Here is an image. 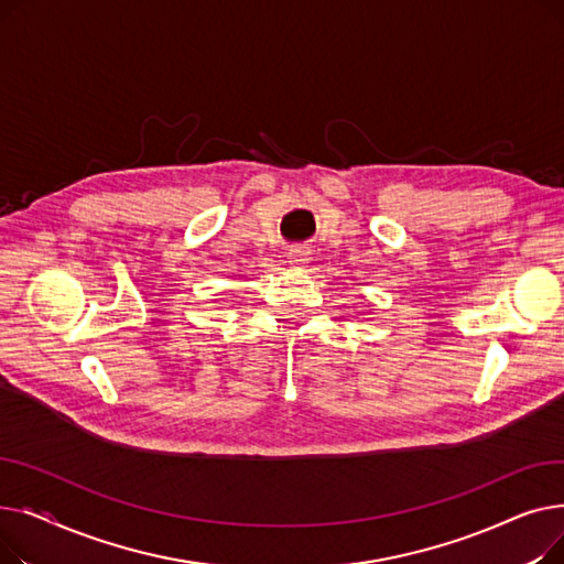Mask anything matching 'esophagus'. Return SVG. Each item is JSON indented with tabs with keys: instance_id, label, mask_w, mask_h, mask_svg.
Returning <instances> with one entry per match:
<instances>
[{
	"instance_id": "esophagus-1",
	"label": "esophagus",
	"mask_w": 564,
	"mask_h": 564,
	"mask_svg": "<svg viewBox=\"0 0 564 564\" xmlns=\"http://www.w3.org/2000/svg\"><path fill=\"white\" fill-rule=\"evenodd\" d=\"M311 260V249L308 247H292L288 249V262L292 267H302Z\"/></svg>"
}]
</instances>
